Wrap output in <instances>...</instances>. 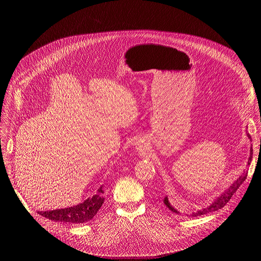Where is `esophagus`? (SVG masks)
<instances>
[{
    "mask_svg": "<svg viewBox=\"0 0 261 261\" xmlns=\"http://www.w3.org/2000/svg\"><path fill=\"white\" fill-rule=\"evenodd\" d=\"M137 150H139L140 152H142V151H141V150H142V147H141V146H138V147H137Z\"/></svg>",
    "mask_w": 261,
    "mask_h": 261,
    "instance_id": "1",
    "label": "esophagus"
}]
</instances>
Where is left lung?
Returning <instances> with one entry per match:
<instances>
[{
	"instance_id": "obj_1",
	"label": "left lung",
	"mask_w": 261,
	"mask_h": 261,
	"mask_svg": "<svg viewBox=\"0 0 261 261\" xmlns=\"http://www.w3.org/2000/svg\"><path fill=\"white\" fill-rule=\"evenodd\" d=\"M247 135H248L249 138H251V136H250L249 133H248ZM252 155H253V150H252V147H251V150H250V157H249V160H248V165H250V163H251ZM246 177H247V171H245V172L230 186V187H229L227 190H225L218 198H216L212 204H210L208 206H206V207H204V208H201V210H198V211L192 213V216H193V217L201 216V215H205V214H208V213H212V212H215V211H218V210L222 208L223 206H224V205L230 200V198H231L232 195L237 192V190L240 188V186L243 184V181L246 179ZM164 203H165V205H166L170 211H172V212L178 214V212L170 205V203H169L167 197L164 198Z\"/></svg>"
}]
</instances>
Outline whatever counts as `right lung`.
I'll return each mask as SVG.
<instances>
[{
  "label": "right lung",
  "mask_w": 261,
  "mask_h": 261,
  "mask_svg": "<svg viewBox=\"0 0 261 261\" xmlns=\"http://www.w3.org/2000/svg\"><path fill=\"white\" fill-rule=\"evenodd\" d=\"M103 190L102 187H100L96 195H94L92 198H88L77 205L38 213L51 221L69 223V224H82V223L92 220L100 210L104 202V197L101 196Z\"/></svg>",
  "instance_id": "obj_1"
}]
</instances>
